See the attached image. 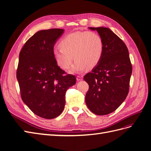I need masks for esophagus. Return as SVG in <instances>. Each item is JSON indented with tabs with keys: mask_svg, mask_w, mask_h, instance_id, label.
Here are the masks:
<instances>
[{
	"mask_svg": "<svg viewBox=\"0 0 151 151\" xmlns=\"http://www.w3.org/2000/svg\"><path fill=\"white\" fill-rule=\"evenodd\" d=\"M83 80V76H77V81H81Z\"/></svg>",
	"mask_w": 151,
	"mask_h": 151,
	"instance_id": "1",
	"label": "esophagus"
}]
</instances>
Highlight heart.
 I'll use <instances>...</instances> for the list:
<instances>
[{
	"instance_id": "b5f03b06",
	"label": "heart",
	"mask_w": 151,
	"mask_h": 151,
	"mask_svg": "<svg viewBox=\"0 0 151 151\" xmlns=\"http://www.w3.org/2000/svg\"><path fill=\"white\" fill-rule=\"evenodd\" d=\"M60 47L54 48L53 56L57 65L63 70L69 68L76 60L70 70L79 73L96 66L102 58L104 42L101 36L94 31H76L63 37Z\"/></svg>"
}]
</instances>
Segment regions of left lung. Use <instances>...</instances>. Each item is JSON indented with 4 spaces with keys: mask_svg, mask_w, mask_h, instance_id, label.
<instances>
[{
    "mask_svg": "<svg viewBox=\"0 0 151 151\" xmlns=\"http://www.w3.org/2000/svg\"><path fill=\"white\" fill-rule=\"evenodd\" d=\"M96 30L104 42L99 63L84 77L89 84L86 103L93 113L105 115L115 111L126 99L132 72L129 50L124 42L107 28Z\"/></svg>",
    "mask_w": 151,
    "mask_h": 151,
    "instance_id": "1",
    "label": "left lung"
}]
</instances>
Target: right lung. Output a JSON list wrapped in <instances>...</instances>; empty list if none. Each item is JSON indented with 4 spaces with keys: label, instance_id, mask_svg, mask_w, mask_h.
Segmentation results:
<instances>
[{
    "label": "right lung",
    "instance_id": "1",
    "mask_svg": "<svg viewBox=\"0 0 151 151\" xmlns=\"http://www.w3.org/2000/svg\"><path fill=\"white\" fill-rule=\"evenodd\" d=\"M62 29L39 31L21 49L16 77L23 102L35 115L52 119L63 111L65 93L76 83V76L65 75L53 56L54 45Z\"/></svg>",
    "mask_w": 151,
    "mask_h": 151
}]
</instances>
